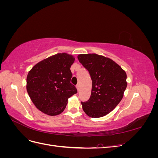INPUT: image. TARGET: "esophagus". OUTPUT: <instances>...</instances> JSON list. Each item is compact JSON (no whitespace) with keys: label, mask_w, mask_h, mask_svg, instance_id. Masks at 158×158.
Wrapping results in <instances>:
<instances>
[{"label":"esophagus","mask_w":158,"mask_h":158,"mask_svg":"<svg viewBox=\"0 0 158 158\" xmlns=\"http://www.w3.org/2000/svg\"><path fill=\"white\" fill-rule=\"evenodd\" d=\"M76 88H77V90H78V92H79V90H80V85L79 84H78V85H76Z\"/></svg>","instance_id":"esophagus-1"}]
</instances>
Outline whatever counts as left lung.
Listing matches in <instances>:
<instances>
[{"label":"left lung","mask_w":158,"mask_h":158,"mask_svg":"<svg viewBox=\"0 0 158 158\" xmlns=\"http://www.w3.org/2000/svg\"><path fill=\"white\" fill-rule=\"evenodd\" d=\"M78 59L92 80L89 99L81 102L84 111L92 118L106 115L123 97L127 86L125 71L111 59L97 54H81Z\"/></svg>","instance_id":"left-lung-1"}]
</instances>
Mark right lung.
<instances>
[{"label": "right lung", "instance_id": "add662e5", "mask_svg": "<svg viewBox=\"0 0 158 158\" xmlns=\"http://www.w3.org/2000/svg\"><path fill=\"white\" fill-rule=\"evenodd\" d=\"M74 60L71 55L58 53L40 61L28 73L27 92L41 112L51 116L60 114L68 99L77 93L70 83V66Z\"/></svg>", "mask_w": 158, "mask_h": 158}]
</instances>
